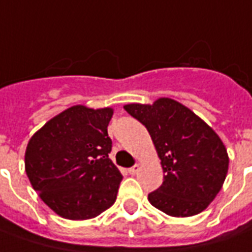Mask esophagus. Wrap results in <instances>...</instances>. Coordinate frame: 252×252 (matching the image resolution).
I'll return each mask as SVG.
<instances>
[{"mask_svg": "<svg viewBox=\"0 0 252 252\" xmlns=\"http://www.w3.org/2000/svg\"><path fill=\"white\" fill-rule=\"evenodd\" d=\"M139 169H140V166L136 163V165H133L132 168L128 169V172H129V175H136V173L139 172Z\"/></svg>", "mask_w": 252, "mask_h": 252, "instance_id": "esophagus-1", "label": "esophagus"}]
</instances>
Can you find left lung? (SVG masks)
Segmentation results:
<instances>
[{"label":"left lung","mask_w":252,"mask_h":252,"mask_svg":"<svg viewBox=\"0 0 252 252\" xmlns=\"http://www.w3.org/2000/svg\"><path fill=\"white\" fill-rule=\"evenodd\" d=\"M132 117L150 133L163 170L162 186L149 193V202L172 217L203 212L222 188L229 157L212 126L191 109L170 98L153 105L128 103Z\"/></svg>","instance_id":"1"}]
</instances>
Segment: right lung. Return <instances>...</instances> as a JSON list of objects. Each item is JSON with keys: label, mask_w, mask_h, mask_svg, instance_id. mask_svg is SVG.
<instances>
[{"label": "right lung", "mask_w": 252, "mask_h": 252, "mask_svg": "<svg viewBox=\"0 0 252 252\" xmlns=\"http://www.w3.org/2000/svg\"><path fill=\"white\" fill-rule=\"evenodd\" d=\"M113 109L71 106L30 139L26 173L39 198L66 220H89L113 205L123 175L109 158Z\"/></svg>", "instance_id": "right-lung-1"}]
</instances>
